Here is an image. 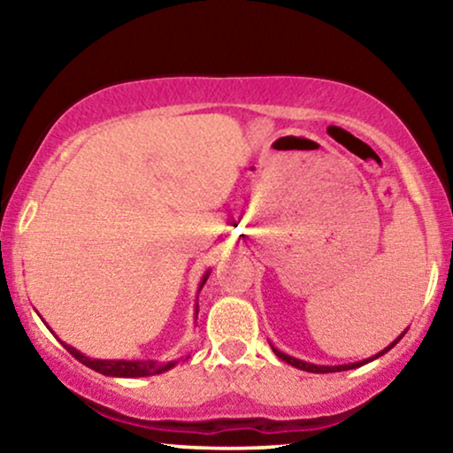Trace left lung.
I'll return each mask as SVG.
<instances>
[{"label": "left lung", "mask_w": 453, "mask_h": 453, "mask_svg": "<svg viewBox=\"0 0 453 453\" xmlns=\"http://www.w3.org/2000/svg\"><path fill=\"white\" fill-rule=\"evenodd\" d=\"M406 330H408V327H406ZM406 330L402 332L400 336L394 340V342H389V344L386 346V349L377 352V355L369 357V358H363V361H357V363H346V365H315V363H307V361H301V358H295V357L287 355V352L278 350L276 346L272 344V342H270V346H272V350H274V355H276L278 358H282L284 363L293 365V367H296V369H301V371H307V373H338V371H349V369H357V367H361V365H367V363H371V361H375V358H380L381 355H386L388 350H392L394 346L400 342L402 336H404V334H406Z\"/></svg>", "instance_id": "left-lung-1"}]
</instances>
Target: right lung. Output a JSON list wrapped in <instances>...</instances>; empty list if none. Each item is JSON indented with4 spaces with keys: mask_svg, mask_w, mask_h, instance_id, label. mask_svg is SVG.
Returning <instances> with one entry per match:
<instances>
[{
    "mask_svg": "<svg viewBox=\"0 0 453 453\" xmlns=\"http://www.w3.org/2000/svg\"><path fill=\"white\" fill-rule=\"evenodd\" d=\"M210 272H212L210 268L203 272L200 287H197V295H200L203 284H206ZM197 311H200V305H197V299H196V311H194L196 319H197ZM49 330H51V327H49ZM59 342H61V340H59ZM61 344H64V349L70 352L72 357H76L80 363L86 365V367H90L92 371H96V373L107 375V377H150V375L165 373V371L173 369L179 363V361L158 363V361H146V358H144V361H123V358H90V357H86L84 352L73 349V346H70V344H65V342H61Z\"/></svg>",
    "mask_w": 453,
    "mask_h": 453,
    "instance_id": "1",
    "label": "right lung"
}]
</instances>
